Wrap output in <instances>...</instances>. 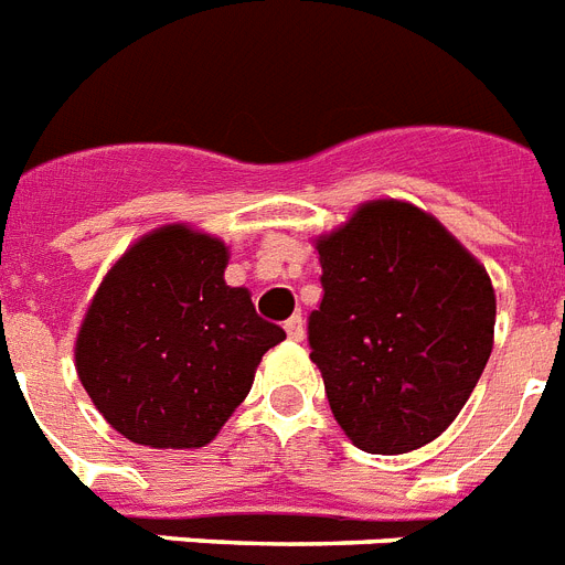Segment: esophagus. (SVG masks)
Instances as JSON below:
<instances>
[{
  "label": "esophagus",
  "instance_id": "34e87169",
  "mask_svg": "<svg viewBox=\"0 0 565 565\" xmlns=\"http://www.w3.org/2000/svg\"><path fill=\"white\" fill-rule=\"evenodd\" d=\"M284 330H287V337L296 339V342H301V339H305V319H301V313L290 316V319L284 322Z\"/></svg>",
  "mask_w": 565,
  "mask_h": 565
}]
</instances>
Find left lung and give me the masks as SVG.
Wrapping results in <instances>:
<instances>
[{
	"mask_svg": "<svg viewBox=\"0 0 565 565\" xmlns=\"http://www.w3.org/2000/svg\"><path fill=\"white\" fill-rule=\"evenodd\" d=\"M316 249L322 301L307 316V342L333 417L365 452L424 447L488 365V273L438 220L397 200L362 205Z\"/></svg>",
	"mask_w": 565,
	"mask_h": 565,
	"instance_id": "left-lung-1",
	"label": "left lung"
}]
</instances>
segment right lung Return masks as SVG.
Returning <instances> with one entry per match:
<instances>
[{
  "instance_id": "add662e5",
  "label": "right lung",
  "mask_w": 565,
  "mask_h": 565,
  "mask_svg": "<svg viewBox=\"0 0 565 565\" xmlns=\"http://www.w3.org/2000/svg\"><path fill=\"white\" fill-rule=\"evenodd\" d=\"M226 246L185 226L141 237L92 298L77 377L113 429L145 447H203L287 333L223 281Z\"/></svg>"
}]
</instances>
